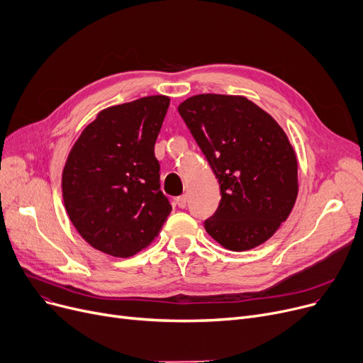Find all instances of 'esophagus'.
<instances>
[{"label": "esophagus", "instance_id": "esophagus-1", "mask_svg": "<svg viewBox=\"0 0 363 363\" xmlns=\"http://www.w3.org/2000/svg\"><path fill=\"white\" fill-rule=\"evenodd\" d=\"M176 203L179 205V208H186V205H187V196H186V195L179 196V198L176 199Z\"/></svg>", "mask_w": 363, "mask_h": 363}]
</instances>
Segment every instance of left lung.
Listing matches in <instances>:
<instances>
[{
  "mask_svg": "<svg viewBox=\"0 0 363 363\" xmlns=\"http://www.w3.org/2000/svg\"><path fill=\"white\" fill-rule=\"evenodd\" d=\"M179 112L220 184V205L205 220L230 251L264 244L298 195V162L282 127L244 96L196 94Z\"/></svg>",
  "mask_w": 363,
  "mask_h": 363,
  "instance_id": "1",
  "label": "left lung"
}]
</instances>
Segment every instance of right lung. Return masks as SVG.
Masks as SVG:
<instances>
[{"label": "right lung", "instance_id": "add662e5", "mask_svg": "<svg viewBox=\"0 0 363 363\" xmlns=\"http://www.w3.org/2000/svg\"><path fill=\"white\" fill-rule=\"evenodd\" d=\"M167 96L103 109L84 128L62 174L66 213L93 248L127 258L157 238L171 213L155 158Z\"/></svg>", "mask_w": 363, "mask_h": 363}]
</instances>
